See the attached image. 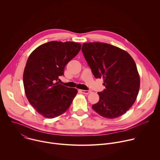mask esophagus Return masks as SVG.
<instances>
[{"label":"esophagus","instance_id":"34e87169","mask_svg":"<svg viewBox=\"0 0 160 160\" xmlns=\"http://www.w3.org/2000/svg\"><path fill=\"white\" fill-rule=\"evenodd\" d=\"M80 92H81L82 93L85 94H88L90 93V91L85 90H80Z\"/></svg>","mask_w":160,"mask_h":160}]
</instances>
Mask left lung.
I'll return each instance as SVG.
<instances>
[{
    "mask_svg": "<svg viewBox=\"0 0 160 160\" xmlns=\"http://www.w3.org/2000/svg\"><path fill=\"white\" fill-rule=\"evenodd\" d=\"M82 51L94 76L102 78L106 87L98 92L99 101L92 109L106 118L122 116L135 102L140 88L134 60L125 51L106 43H84Z\"/></svg>",
    "mask_w": 160,
    "mask_h": 160,
    "instance_id": "1",
    "label": "left lung"
}]
</instances>
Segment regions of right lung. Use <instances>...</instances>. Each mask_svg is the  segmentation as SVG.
Instances as JSON below:
<instances>
[{
  "instance_id": "right-lung-1",
  "label": "right lung",
  "mask_w": 160,
  "mask_h": 160,
  "mask_svg": "<svg viewBox=\"0 0 160 160\" xmlns=\"http://www.w3.org/2000/svg\"><path fill=\"white\" fill-rule=\"evenodd\" d=\"M81 46L73 42L51 41L40 45L28 57L23 73L25 92L30 104L43 117L62 115L77 94L76 88L66 87L58 80Z\"/></svg>"
}]
</instances>
